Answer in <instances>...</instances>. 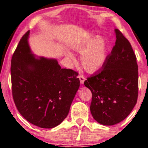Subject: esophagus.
I'll list each match as a JSON object with an SVG mask.
<instances>
[{
	"label": "esophagus",
	"mask_w": 148,
	"mask_h": 148,
	"mask_svg": "<svg viewBox=\"0 0 148 148\" xmlns=\"http://www.w3.org/2000/svg\"><path fill=\"white\" fill-rule=\"evenodd\" d=\"M78 78L79 79V81H80V83H81V84H84V81H85V77L84 76H79Z\"/></svg>",
	"instance_id": "esophagus-1"
}]
</instances>
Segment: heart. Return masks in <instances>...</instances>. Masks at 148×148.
Segmentation results:
<instances>
[{"instance_id": "b5f03b06", "label": "heart", "mask_w": 148, "mask_h": 148, "mask_svg": "<svg viewBox=\"0 0 148 148\" xmlns=\"http://www.w3.org/2000/svg\"><path fill=\"white\" fill-rule=\"evenodd\" d=\"M94 36L91 34L88 36L75 40L72 45L74 51L82 54L81 64L89 73H95L101 69L107 58L108 46L106 40L98 36L92 40ZM67 57L72 61H75V57L72 53L67 54Z\"/></svg>"}]
</instances>
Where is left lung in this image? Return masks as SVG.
<instances>
[{"mask_svg":"<svg viewBox=\"0 0 148 148\" xmlns=\"http://www.w3.org/2000/svg\"><path fill=\"white\" fill-rule=\"evenodd\" d=\"M115 33L116 44L103 66L84 82L92 92V116L104 125H116L126 118L136 105L138 93L136 56L121 32L115 29Z\"/></svg>","mask_w":148,"mask_h":148,"instance_id":"left-lung-1","label":"left lung"}]
</instances>
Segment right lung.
Here are the masks:
<instances>
[{
    "mask_svg": "<svg viewBox=\"0 0 148 148\" xmlns=\"http://www.w3.org/2000/svg\"><path fill=\"white\" fill-rule=\"evenodd\" d=\"M29 33L20 40L12 58L13 99L29 122L40 128H53L68 116L79 87L78 73L62 69L57 59L35 56L29 44Z\"/></svg>",
    "mask_w": 148,
    "mask_h": 148,
    "instance_id": "obj_1",
    "label": "right lung"
}]
</instances>
